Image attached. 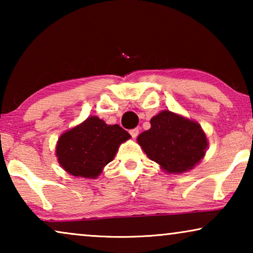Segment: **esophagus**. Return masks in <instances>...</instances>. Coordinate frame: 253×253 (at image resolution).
Returning <instances> with one entry per match:
<instances>
[{"label":"esophagus","instance_id":"obj_1","mask_svg":"<svg viewBox=\"0 0 253 253\" xmlns=\"http://www.w3.org/2000/svg\"><path fill=\"white\" fill-rule=\"evenodd\" d=\"M129 132H130V134H131V137H132V138H136V137L138 136V133H139V130H138L137 127H134V129L130 130Z\"/></svg>","mask_w":253,"mask_h":253}]
</instances>
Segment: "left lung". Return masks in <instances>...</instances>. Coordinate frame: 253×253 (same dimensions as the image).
Instances as JSON below:
<instances>
[{
  "instance_id": "obj_1",
  "label": "left lung",
  "mask_w": 253,
  "mask_h": 253,
  "mask_svg": "<svg viewBox=\"0 0 253 253\" xmlns=\"http://www.w3.org/2000/svg\"><path fill=\"white\" fill-rule=\"evenodd\" d=\"M138 144L165 171L181 174L198 165L209 146L206 134L195 121L162 110L151 119V129L141 132Z\"/></svg>"
}]
</instances>
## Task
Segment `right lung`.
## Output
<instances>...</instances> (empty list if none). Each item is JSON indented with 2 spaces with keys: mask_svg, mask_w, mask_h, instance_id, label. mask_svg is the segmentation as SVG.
I'll return each mask as SVG.
<instances>
[{
  "mask_svg": "<svg viewBox=\"0 0 253 253\" xmlns=\"http://www.w3.org/2000/svg\"><path fill=\"white\" fill-rule=\"evenodd\" d=\"M130 137L119 124L108 126L99 117L89 116L58 138V164L76 177L96 178L115 158L120 145Z\"/></svg>",
  "mask_w": 253,
  "mask_h": 253,
  "instance_id": "add662e5",
  "label": "right lung"
}]
</instances>
